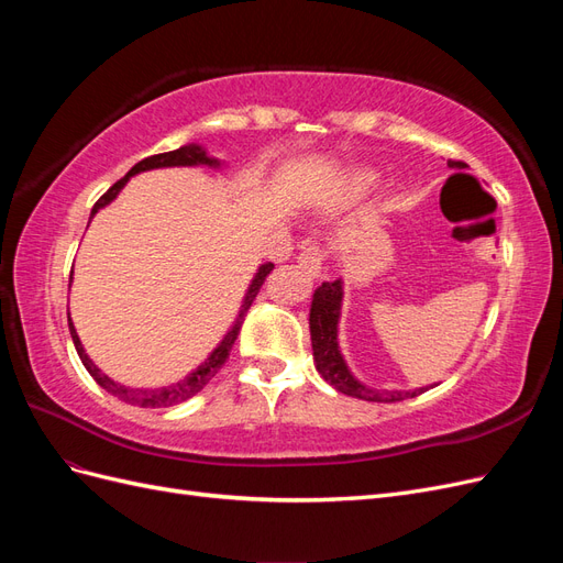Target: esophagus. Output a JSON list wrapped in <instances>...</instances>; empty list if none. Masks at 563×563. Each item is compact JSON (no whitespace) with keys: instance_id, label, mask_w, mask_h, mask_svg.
Returning a JSON list of instances; mask_svg holds the SVG:
<instances>
[{"instance_id":"esophagus-1","label":"esophagus","mask_w":563,"mask_h":563,"mask_svg":"<svg viewBox=\"0 0 563 563\" xmlns=\"http://www.w3.org/2000/svg\"><path fill=\"white\" fill-rule=\"evenodd\" d=\"M298 267L305 272V275L317 279L321 277L323 269V251L317 244H305L300 255H298Z\"/></svg>"}]
</instances>
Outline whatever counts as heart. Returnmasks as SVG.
I'll return each mask as SVG.
<instances>
[{
	"mask_svg": "<svg viewBox=\"0 0 563 563\" xmlns=\"http://www.w3.org/2000/svg\"><path fill=\"white\" fill-rule=\"evenodd\" d=\"M376 185H378V176L368 172V168H360V172H354L345 178L340 195H343V199H360V197L368 195Z\"/></svg>",
	"mask_w": 563,
	"mask_h": 563,
	"instance_id": "heart-1",
	"label": "heart"
}]
</instances>
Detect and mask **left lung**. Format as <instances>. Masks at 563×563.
<instances>
[{"label":"left lung","mask_w":563,"mask_h":563,"mask_svg":"<svg viewBox=\"0 0 563 563\" xmlns=\"http://www.w3.org/2000/svg\"><path fill=\"white\" fill-rule=\"evenodd\" d=\"M451 168H463V162H449ZM340 310H343V279L323 282L310 305V335H312V356L314 366L321 373V378L333 385L338 391L347 397H356L364 401H404L408 397H418L430 387H416V389H373L362 380L354 378L345 356L340 354L338 345V321Z\"/></svg>","instance_id":"left-lung-1"}]
</instances>
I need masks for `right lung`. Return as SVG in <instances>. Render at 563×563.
<instances>
[{"mask_svg": "<svg viewBox=\"0 0 563 563\" xmlns=\"http://www.w3.org/2000/svg\"><path fill=\"white\" fill-rule=\"evenodd\" d=\"M168 166H211V168H220L223 164H220V159L211 157L209 152L203 150L201 145H197V143L183 145V147L172 150V152H162V155H152V157H147V159L135 164L122 180H117V183L110 187V190L96 201V207L91 209V218H93L100 209H106L110 201L117 199V195L122 192V187L129 183L131 176H139V174H143V172H152V168H168ZM272 267H275L272 263H265V265L258 267V272H255L251 284H249V288H246L244 300H242V308H240V312H236V317H234V321H232V327L228 329V333L223 335V340H220V343L216 345V350L207 356V360H203V364H199L192 373H187V376H185L183 380L172 383V385H166V387H126V385H122V383H114L110 376H106V373L100 371V368L91 362V356L87 354V350H84L81 340H79V335H77V331H75L73 319L67 317V327H70L73 343H75V350H77V354H79V360H81L84 368H87V371L91 373V378H93L100 387H103L106 391H110L112 397L122 399V401H126V404H131V406H141V408H164V406H174V404H180V401H185V399L195 397L197 391H201L203 387H207V383H209V380L216 376V373H218L220 368H223V364L228 362L230 350H232V345H234L236 335H240V329H242L244 317H246V312H249V308H251V302L255 300V296H258L261 286H263L265 277L272 272ZM70 282H73V275H70Z\"/></svg>", "mask_w": 563, "mask_h": 563, "instance_id": "add662e5", "label": "right lung"}]
</instances>
